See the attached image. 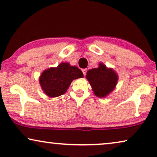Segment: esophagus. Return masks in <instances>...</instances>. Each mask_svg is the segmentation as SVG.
I'll return each instance as SVG.
<instances>
[{"label":"esophagus","instance_id":"esophagus-1","mask_svg":"<svg viewBox=\"0 0 157 157\" xmlns=\"http://www.w3.org/2000/svg\"><path fill=\"white\" fill-rule=\"evenodd\" d=\"M82 72H83V76H86V71H87V69L86 68H83L82 70Z\"/></svg>","mask_w":157,"mask_h":157}]
</instances>
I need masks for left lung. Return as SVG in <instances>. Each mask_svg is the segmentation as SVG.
<instances>
[{
  "label": "left lung",
  "instance_id": "8db88e82",
  "mask_svg": "<svg viewBox=\"0 0 157 157\" xmlns=\"http://www.w3.org/2000/svg\"><path fill=\"white\" fill-rule=\"evenodd\" d=\"M86 78L89 81L94 95L99 98H105L111 94L119 80L117 73L113 68H107L103 63H99L98 68L88 71Z\"/></svg>",
  "mask_w": 157,
  "mask_h": 157
}]
</instances>
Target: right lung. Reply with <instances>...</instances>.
Segmentation results:
<instances>
[{
	"label": "right lung",
	"mask_w": 157,
	"mask_h": 157,
	"mask_svg": "<svg viewBox=\"0 0 157 157\" xmlns=\"http://www.w3.org/2000/svg\"><path fill=\"white\" fill-rule=\"evenodd\" d=\"M83 77L82 71L77 66L63 62L57 67L44 71L39 77V83L45 94L54 98L65 94L74 79Z\"/></svg>",
	"instance_id": "obj_1"
}]
</instances>
